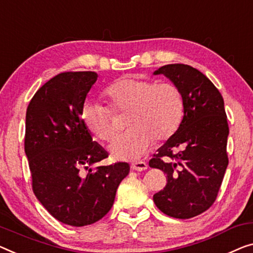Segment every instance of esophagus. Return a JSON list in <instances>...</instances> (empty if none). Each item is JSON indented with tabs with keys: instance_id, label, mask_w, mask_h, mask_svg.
I'll list each match as a JSON object with an SVG mask.
<instances>
[{
	"instance_id": "obj_1",
	"label": "esophagus",
	"mask_w": 253,
	"mask_h": 253,
	"mask_svg": "<svg viewBox=\"0 0 253 253\" xmlns=\"http://www.w3.org/2000/svg\"><path fill=\"white\" fill-rule=\"evenodd\" d=\"M130 169L131 170H137V171H142L148 169V165L144 161H138V163H134L130 165Z\"/></svg>"
}]
</instances>
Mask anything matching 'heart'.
<instances>
[{
  "label": "heart",
  "instance_id": "b5f03b06",
  "mask_svg": "<svg viewBox=\"0 0 253 253\" xmlns=\"http://www.w3.org/2000/svg\"><path fill=\"white\" fill-rule=\"evenodd\" d=\"M115 114H128L129 130L109 146L116 160H135L148 153L153 141H168L183 122L184 97L172 83H157L150 78L127 77L112 83L104 90ZM83 123L93 136L108 142L117 126L112 112L99 102H87L82 110Z\"/></svg>",
  "mask_w": 253,
  "mask_h": 253
}]
</instances>
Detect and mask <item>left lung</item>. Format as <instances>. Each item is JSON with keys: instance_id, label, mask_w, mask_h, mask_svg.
Wrapping results in <instances>:
<instances>
[{"instance_id": "8db88e82", "label": "left lung", "mask_w": 253, "mask_h": 253, "mask_svg": "<svg viewBox=\"0 0 253 253\" xmlns=\"http://www.w3.org/2000/svg\"><path fill=\"white\" fill-rule=\"evenodd\" d=\"M153 75L170 79L185 103L178 130L149 163L167 175V185L153 195V201L168 216L188 219L212 206L227 168L229 129L224 100L210 79L191 66L166 65Z\"/></svg>"}]
</instances>
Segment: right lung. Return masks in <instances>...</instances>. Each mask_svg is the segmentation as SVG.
I'll return each mask as SVG.
<instances>
[{
	"label": "right lung",
	"mask_w": 253,
	"mask_h": 253,
	"mask_svg": "<svg viewBox=\"0 0 253 253\" xmlns=\"http://www.w3.org/2000/svg\"><path fill=\"white\" fill-rule=\"evenodd\" d=\"M96 79L94 71L56 75L37 90L26 112L25 152L34 193L55 219L76 227L109 212L129 172L127 163L90 168L108 157L82 119Z\"/></svg>",
	"instance_id": "obj_1"
}]
</instances>
